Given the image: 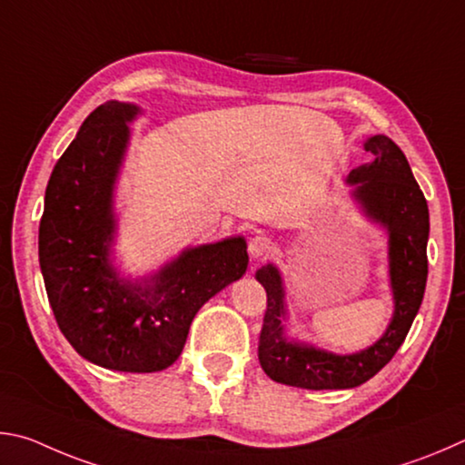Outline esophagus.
Masks as SVG:
<instances>
[{"label": "esophagus", "mask_w": 465, "mask_h": 465, "mask_svg": "<svg viewBox=\"0 0 465 465\" xmlns=\"http://www.w3.org/2000/svg\"><path fill=\"white\" fill-rule=\"evenodd\" d=\"M272 249H273V242L270 237H265V234H255V237L249 241V253L253 259L267 257L272 253Z\"/></svg>", "instance_id": "obj_1"}]
</instances>
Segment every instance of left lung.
<instances>
[{
	"label": "left lung",
	"instance_id": "obj_1",
	"mask_svg": "<svg viewBox=\"0 0 465 465\" xmlns=\"http://www.w3.org/2000/svg\"><path fill=\"white\" fill-rule=\"evenodd\" d=\"M363 149L371 161L353 169L347 183L363 214L388 231L390 288L394 314L376 343L351 355H337L290 341L283 331L286 292L280 270L265 265L255 278L267 292V311L259 335V363L273 381L304 390H345L361 386L392 360L404 343L427 286L429 208L409 161L384 134L370 136Z\"/></svg>",
	"mask_w": 465,
	"mask_h": 465
}]
</instances>
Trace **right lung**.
<instances>
[{
  "mask_svg": "<svg viewBox=\"0 0 465 465\" xmlns=\"http://www.w3.org/2000/svg\"><path fill=\"white\" fill-rule=\"evenodd\" d=\"M134 104L105 102L56 161L45 193L38 259L64 339L102 368L151 373L169 368L195 312L247 272L242 237L190 247L149 278L122 280L110 262L116 232L114 187Z\"/></svg>",
  "mask_w": 465,
  "mask_h": 465,
  "instance_id": "1",
  "label": "right lung"
}]
</instances>
